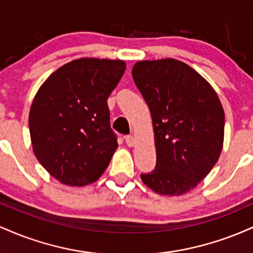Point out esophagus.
Segmentation results:
<instances>
[{"instance_id": "34e87169", "label": "esophagus", "mask_w": 253, "mask_h": 253, "mask_svg": "<svg viewBox=\"0 0 253 253\" xmlns=\"http://www.w3.org/2000/svg\"><path fill=\"white\" fill-rule=\"evenodd\" d=\"M125 141H126L127 146H129V147H133V146H134V144H135L134 138H133L132 135H126V136H125Z\"/></svg>"}]
</instances>
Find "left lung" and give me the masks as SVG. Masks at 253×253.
<instances>
[{
	"label": "left lung",
	"mask_w": 253,
	"mask_h": 253,
	"mask_svg": "<svg viewBox=\"0 0 253 253\" xmlns=\"http://www.w3.org/2000/svg\"><path fill=\"white\" fill-rule=\"evenodd\" d=\"M152 117L155 170L143 181L161 195L179 196L196 187L222 151L225 113L215 90L179 60H140L132 69Z\"/></svg>",
	"instance_id": "left-lung-1"
}]
</instances>
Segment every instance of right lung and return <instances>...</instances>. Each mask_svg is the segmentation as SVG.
Masks as SVG:
<instances>
[{
  "label": "right lung",
  "instance_id": "right-lung-1",
  "mask_svg": "<svg viewBox=\"0 0 253 253\" xmlns=\"http://www.w3.org/2000/svg\"><path fill=\"white\" fill-rule=\"evenodd\" d=\"M125 70L124 60L80 58L38 90L28 118L33 152L63 184H90L109 165L118 141L107 100Z\"/></svg>",
  "mask_w": 253,
  "mask_h": 253
}]
</instances>
